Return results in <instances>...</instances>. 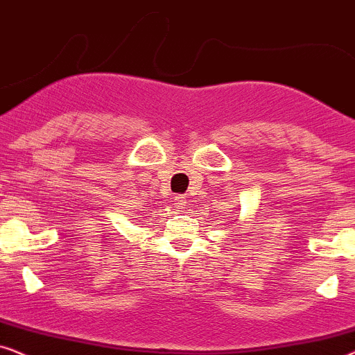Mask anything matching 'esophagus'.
Returning a JSON list of instances; mask_svg holds the SVG:
<instances>
[{
    "label": "esophagus",
    "mask_w": 355,
    "mask_h": 355,
    "mask_svg": "<svg viewBox=\"0 0 355 355\" xmlns=\"http://www.w3.org/2000/svg\"><path fill=\"white\" fill-rule=\"evenodd\" d=\"M175 206H177L178 209H183V207L187 206V196L185 195H177V196H175Z\"/></svg>",
    "instance_id": "obj_1"
}]
</instances>
